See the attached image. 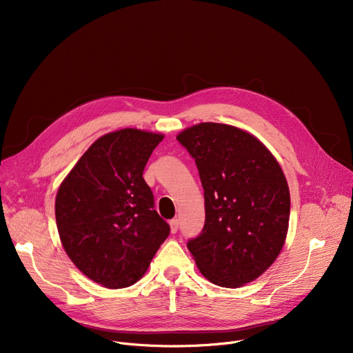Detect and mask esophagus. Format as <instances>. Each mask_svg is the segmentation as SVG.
Instances as JSON below:
<instances>
[{
	"label": "esophagus",
	"mask_w": 353,
	"mask_h": 353,
	"mask_svg": "<svg viewBox=\"0 0 353 353\" xmlns=\"http://www.w3.org/2000/svg\"><path fill=\"white\" fill-rule=\"evenodd\" d=\"M169 225H170V232L172 233H176L179 230V219H172L169 222Z\"/></svg>",
	"instance_id": "1"
}]
</instances>
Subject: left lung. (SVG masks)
<instances>
[{
	"label": "left lung",
	"mask_w": 353,
	"mask_h": 353,
	"mask_svg": "<svg viewBox=\"0 0 353 353\" xmlns=\"http://www.w3.org/2000/svg\"><path fill=\"white\" fill-rule=\"evenodd\" d=\"M195 161L205 225L187 247L198 270L223 288L259 278L283 247L290 212L285 174L270 150L237 127L201 123L177 135Z\"/></svg>",
	"instance_id": "1"
}]
</instances>
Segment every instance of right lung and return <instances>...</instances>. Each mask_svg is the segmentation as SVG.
<instances>
[{"mask_svg":"<svg viewBox=\"0 0 353 353\" xmlns=\"http://www.w3.org/2000/svg\"><path fill=\"white\" fill-rule=\"evenodd\" d=\"M162 134L124 128L96 139L61 183L56 221L65 253L96 283L134 285L170 226L142 173Z\"/></svg>","mask_w":353,"mask_h":353,"instance_id":"right-lung-1","label":"right lung"}]
</instances>
